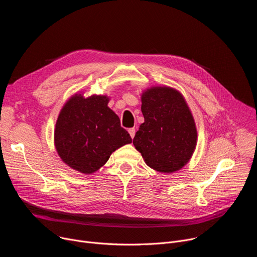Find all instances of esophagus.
<instances>
[{
  "mask_svg": "<svg viewBox=\"0 0 257 257\" xmlns=\"http://www.w3.org/2000/svg\"><path fill=\"white\" fill-rule=\"evenodd\" d=\"M128 132H129V134H130L131 138H133V137L135 136V129H134V128H130V129L128 130Z\"/></svg>",
  "mask_w": 257,
  "mask_h": 257,
  "instance_id": "obj_1",
  "label": "esophagus"
}]
</instances>
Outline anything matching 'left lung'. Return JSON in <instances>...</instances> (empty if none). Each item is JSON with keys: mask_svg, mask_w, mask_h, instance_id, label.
Wrapping results in <instances>:
<instances>
[{"mask_svg": "<svg viewBox=\"0 0 257 257\" xmlns=\"http://www.w3.org/2000/svg\"><path fill=\"white\" fill-rule=\"evenodd\" d=\"M144 123L133 138L145 164L161 173L181 170L191 159L197 130L190 108L177 89L154 86L141 94Z\"/></svg>", "mask_w": 257, "mask_h": 257, "instance_id": "1", "label": "left lung"}]
</instances>
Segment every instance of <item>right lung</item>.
<instances>
[{
    "label": "right lung",
    "instance_id": "1",
    "mask_svg": "<svg viewBox=\"0 0 257 257\" xmlns=\"http://www.w3.org/2000/svg\"><path fill=\"white\" fill-rule=\"evenodd\" d=\"M108 101L106 95L84 97L76 93L62 107L54 140L58 155L71 169L92 174L112 153L132 142L119 117L107 106Z\"/></svg>",
    "mask_w": 257,
    "mask_h": 257
}]
</instances>
